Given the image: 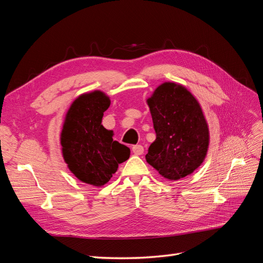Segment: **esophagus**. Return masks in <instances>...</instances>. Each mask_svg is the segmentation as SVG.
Returning <instances> with one entry per match:
<instances>
[{
    "label": "esophagus",
    "instance_id": "34e87169",
    "mask_svg": "<svg viewBox=\"0 0 263 263\" xmlns=\"http://www.w3.org/2000/svg\"><path fill=\"white\" fill-rule=\"evenodd\" d=\"M132 150H133V153H134L135 155H136V156H140V155L144 154V147H142L141 145L133 146Z\"/></svg>",
    "mask_w": 263,
    "mask_h": 263
}]
</instances>
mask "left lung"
<instances>
[{
    "mask_svg": "<svg viewBox=\"0 0 263 263\" xmlns=\"http://www.w3.org/2000/svg\"><path fill=\"white\" fill-rule=\"evenodd\" d=\"M156 140L147 162L170 181L193 173L208 155L209 125L200 103L185 86L174 82L159 85L147 99Z\"/></svg>",
    "mask_w": 263,
    "mask_h": 263,
    "instance_id": "1",
    "label": "left lung"
}]
</instances>
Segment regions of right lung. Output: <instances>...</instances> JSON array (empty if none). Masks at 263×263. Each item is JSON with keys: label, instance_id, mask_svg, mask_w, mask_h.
<instances>
[{"label": "right lung", "instance_id": "obj_1", "mask_svg": "<svg viewBox=\"0 0 263 263\" xmlns=\"http://www.w3.org/2000/svg\"><path fill=\"white\" fill-rule=\"evenodd\" d=\"M110 100L102 91L81 94L66 114L60 135L62 156L69 170L84 183L102 186L113 177L130 150L113 140V130L102 125Z\"/></svg>", "mask_w": 263, "mask_h": 263}]
</instances>
